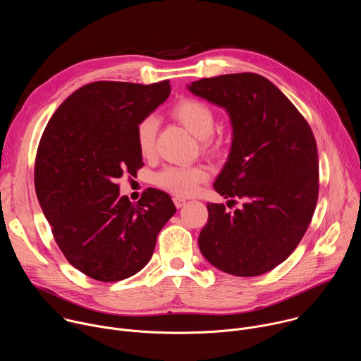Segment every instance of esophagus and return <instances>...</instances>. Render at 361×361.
Instances as JSON below:
<instances>
[{
  "label": "esophagus",
  "mask_w": 361,
  "mask_h": 361,
  "mask_svg": "<svg viewBox=\"0 0 361 361\" xmlns=\"http://www.w3.org/2000/svg\"><path fill=\"white\" fill-rule=\"evenodd\" d=\"M173 201H174V205H176L177 208H181V207L185 204V200H184V198H180V197H174Z\"/></svg>",
  "instance_id": "esophagus-1"
}]
</instances>
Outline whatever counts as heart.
<instances>
[{
  "label": "heart",
  "instance_id": "b5f03b06",
  "mask_svg": "<svg viewBox=\"0 0 361 361\" xmlns=\"http://www.w3.org/2000/svg\"><path fill=\"white\" fill-rule=\"evenodd\" d=\"M171 114L197 139L204 140V153L209 156L219 154L221 146L209 137L215 129V114L207 103L194 97H184L173 106ZM157 130L159 120L153 114L143 117L137 123L136 143L143 157H152L154 154ZM208 177V170L200 164L167 166L154 174L153 181L157 187L170 194L178 197H190L197 192L200 184L207 181Z\"/></svg>",
  "mask_w": 361,
  "mask_h": 361
}]
</instances>
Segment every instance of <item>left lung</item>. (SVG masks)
<instances>
[{"mask_svg":"<svg viewBox=\"0 0 361 361\" xmlns=\"http://www.w3.org/2000/svg\"><path fill=\"white\" fill-rule=\"evenodd\" d=\"M188 89L225 107L233 139L214 183L241 209L207 204L198 236L205 259L235 276H258L282 264L299 245L319 197V157L313 132L295 104L267 78L229 73L192 82Z\"/></svg>","mask_w":361,"mask_h":361,"instance_id":"1","label":"left lung"}]
</instances>
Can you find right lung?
<instances>
[{
  "label": "right lung",
  "instance_id": "obj_1",
  "mask_svg": "<svg viewBox=\"0 0 361 361\" xmlns=\"http://www.w3.org/2000/svg\"><path fill=\"white\" fill-rule=\"evenodd\" d=\"M170 82L99 80L75 90L48 122L35 157V191L68 262L100 282L126 279L150 261L174 215L169 194L133 204L117 180L143 167L136 126L170 94Z\"/></svg>",
  "mask_w": 361,
  "mask_h": 361
}]
</instances>
